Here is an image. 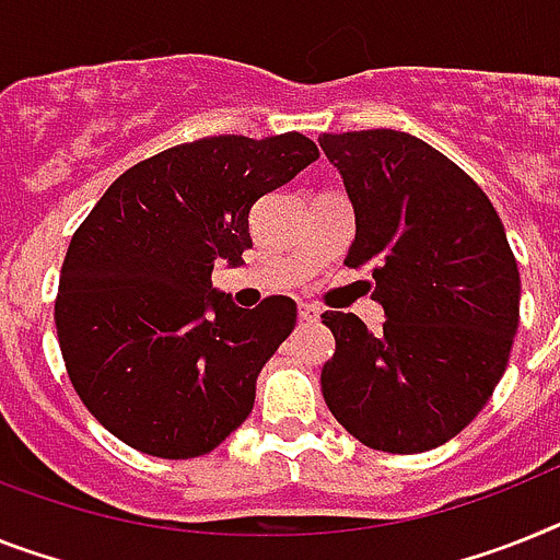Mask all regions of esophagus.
I'll return each instance as SVG.
<instances>
[{
    "mask_svg": "<svg viewBox=\"0 0 560 560\" xmlns=\"http://www.w3.org/2000/svg\"><path fill=\"white\" fill-rule=\"evenodd\" d=\"M317 317H320V308L312 306V303H300V320L312 323L317 320Z\"/></svg>",
    "mask_w": 560,
    "mask_h": 560,
    "instance_id": "1",
    "label": "esophagus"
}]
</instances>
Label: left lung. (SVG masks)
<instances>
[{
  "label": "left lung",
  "mask_w": 560,
  "mask_h": 560,
  "mask_svg": "<svg viewBox=\"0 0 560 560\" xmlns=\"http://www.w3.org/2000/svg\"><path fill=\"white\" fill-rule=\"evenodd\" d=\"M354 208L346 266L369 269L381 331L326 312L320 374L337 423L369 450H435L487 406L518 331L521 275L501 217L450 156L412 133H323Z\"/></svg>",
  "instance_id": "1"
}]
</instances>
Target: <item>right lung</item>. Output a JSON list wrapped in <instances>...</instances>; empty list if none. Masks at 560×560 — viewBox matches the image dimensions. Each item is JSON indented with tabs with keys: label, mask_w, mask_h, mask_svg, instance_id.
Wrapping results in <instances>:
<instances>
[{
	"label": "right lung",
	"mask_w": 560,
	"mask_h": 560,
	"mask_svg": "<svg viewBox=\"0 0 560 560\" xmlns=\"http://www.w3.org/2000/svg\"><path fill=\"white\" fill-rule=\"evenodd\" d=\"M317 156L298 131L183 142L114 179L73 231L54 320L73 389L110 435L186 460L252 415L257 374L298 303L271 294L237 308L211 271L243 262L254 202Z\"/></svg>",
	"instance_id": "add662e5"
}]
</instances>
